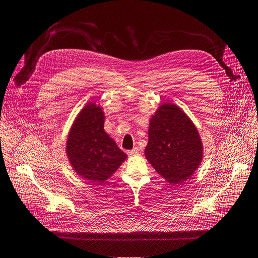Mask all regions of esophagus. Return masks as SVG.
Masks as SVG:
<instances>
[{"label":"esophagus","instance_id":"esophagus-1","mask_svg":"<svg viewBox=\"0 0 258 258\" xmlns=\"http://www.w3.org/2000/svg\"><path fill=\"white\" fill-rule=\"evenodd\" d=\"M138 152H139L138 148H137V147H135V148H133L132 151H128V152H127V154H128L130 156H136V155L138 154Z\"/></svg>","mask_w":258,"mask_h":258}]
</instances>
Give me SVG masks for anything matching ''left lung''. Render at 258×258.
I'll return each instance as SVG.
<instances>
[{
  "mask_svg": "<svg viewBox=\"0 0 258 258\" xmlns=\"http://www.w3.org/2000/svg\"><path fill=\"white\" fill-rule=\"evenodd\" d=\"M144 154L161 177L173 185L190 179L204 155L195 123L173 103H162L152 116Z\"/></svg>",
  "mask_w": 258,
  "mask_h": 258,
  "instance_id": "1",
  "label": "left lung"
}]
</instances>
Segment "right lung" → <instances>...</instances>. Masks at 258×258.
Returning <instances> with one entry per match:
<instances>
[{"label":"right lung","mask_w":258,"mask_h":258,"mask_svg":"<svg viewBox=\"0 0 258 258\" xmlns=\"http://www.w3.org/2000/svg\"><path fill=\"white\" fill-rule=\"evenodd\" d=\"M103 108L96 102L84 106L68 135L66 153L73 170L89 182H104L127 156L104 131Z\"/></svg>","instance_id":"right-lung-1"}]
</instances>
